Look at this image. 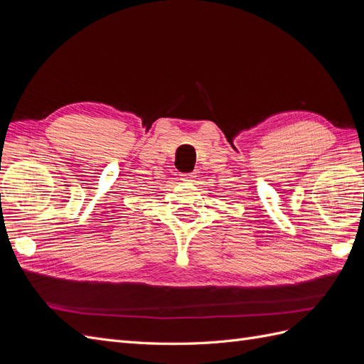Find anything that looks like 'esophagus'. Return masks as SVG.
<instances>
[{
  "mask_svg": "<svg viewBox=\"0 0 364 364\" xmlns=\"http://www.w3.org/2000/svg\"><path fill=\"white\" fill-rule=\"evenodd\" d=\"M196 178V173H182L181 179L185 182H193V179Z\"/></svg>",
  "mask_w": 364,
  "mask_h": 364,
  "instance_id": "1",
  "label": "esophagus"
}]
</instances>
